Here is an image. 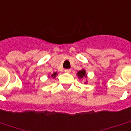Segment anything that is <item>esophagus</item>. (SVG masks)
I'll return each mask as SVG.
<instances>
[{
    "instance_id": "34e87169",
    "label": "esophagus",
    "mask_w": 131,
    "mask_h": 131,
    "mask_svg": "<svg viewBox=\"0 0 131 131\" xmlns=\"http://www.w3.org/2000/svg\"><path fill=\"white\" fill-rule=\"evenodd\" d=\"M64 71H65L66 73H70V72H71V69H65V70H64Z\"/></svg>"
}]
</instances>
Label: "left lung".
<instances>
[{"label": "left lung", "mask_w": 131, "mask_h": 131, "mask_svg": "<svg viewBox=\"0 0 131 131\" xmlns=\"http://www.w3.org/2000/svg\"><path fill=\"white\" fill-rule=\"evenodd\" d=\"M77 76H78V78L79 79H82L83 77H87V75H86V73H85V69H82L81 71H78L77 73ZM87 83V81H85V83Z\"/></svg>", "instance_id": "1"}]
</instances>
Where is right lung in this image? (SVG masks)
<instances>
[{"label":"right lung","instance_id":"1","mask_svg":"<svg viewBox=\"0 0 131 131\" xmlns=\"http://www.w3.org/2000/svg\"><path fill=\"white\" fill-rule=\"evenodd\" d=\"M57 72H54V73H53V74H52V75H51V77H52L53 79H54V78L56 77V76H57Z\"/></svg>","mask_w":131,"mask_h":131}]
</instances>
